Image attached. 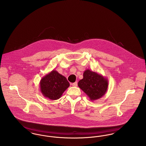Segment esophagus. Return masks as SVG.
Segmentation results:
<instances>
[{
	"label": "esophagus",
	"instance_id": "esophagus-1",
	"mask_svg": "<svg viewBox=\"0 0 146 146\" xmlns=\"http://www.w3.org/2000/svg\"><path fill=\"white\" fill-rule=\"evenodd\" d=\"M72 85L73 86H77V82H76L72 84Z\"/></svg>",
	"mask_w": 146,
	"mask_h": 146
}]
</instances>
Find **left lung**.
<instances>
[{
  "mask_svg": "<svg viewBox=\"0 0 146 146\" xmlns=\"http://www.w3.org/2000/svg\"><path fill=\"white\" fill-rule=\"evenodd\" d=\"M78 85L93 101L105 95L107 91L108 81L106 77L97 72L86 70L84 72L83 78L79 81Z\"/></svg>",
  "mask_w": 146,
  "mask_h": 146,
  "instance_id": "1",
  "label": "left lung"
}]
</instances>
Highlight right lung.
I'll use <instances>...</instances> for the list:
<instances>
[{"label": "right lung", "instance_id": "1", "mask_svg": "<svg viewBox=\"0 0 146 146\" xmlns=\"http://www.w3.org/2000/svg\"><path fill=\"white\" fill-rule=\"evenodd\" d=\"M39 84L42 95L51 100L59 99L70 86L66 78L55 70L43 76Z\"/></svg>", "mask_w": 146, "mask_h": 146}]
</instances>
